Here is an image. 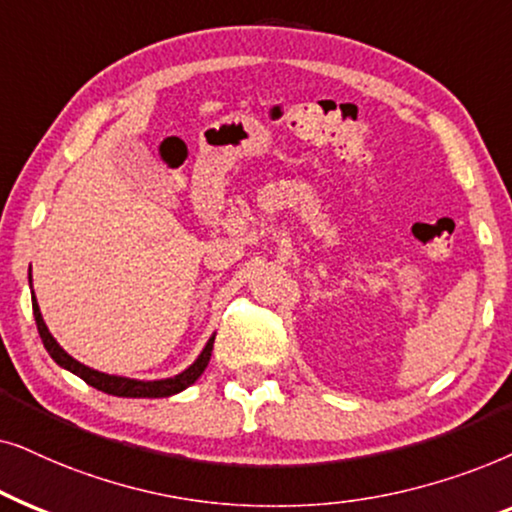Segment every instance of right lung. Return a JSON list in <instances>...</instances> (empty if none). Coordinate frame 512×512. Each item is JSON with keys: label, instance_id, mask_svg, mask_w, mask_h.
<instances>
[{"label": "right lung", "instance_id": "obj_1", "mask_svg": "<svg viewBox=\"0 0 512 512\" xmlns=\"http://www.w3.org/2000/svg\"><path fill=\"white\" fill-rule=\"evenodd\" d=\"M32 311H34V320H37L39 337H42L44 349L49 351V356L56 360L60 367H65V370H70L72 374H77V377L84 379L88 386L98 388V391H102V393L119 395V398H168V395L185 391L187 386H192L194 381L201 377L203 370H206L210 363V353H213L215 335L208 339L206 349L201 351V356L196 358L185 372L175 374V377L159 379V381H140V379L117 377V374L98 372V370H93V367H86L84 363H79V360H74L70 353H67L63 346L56 342V339H53L49 327H46L44 318H42V311H39L37 299H34V292H32Z\"/></svg>", "mask_w": 512, "mask_h": 512}]
</instances>
